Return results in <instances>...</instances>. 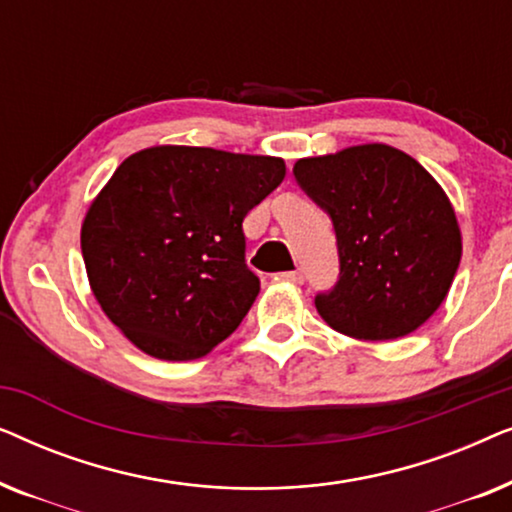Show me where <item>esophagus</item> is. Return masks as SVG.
<instances>
[{
  "instance_id": "obj_1",
  "label": "esophagus",
  "mask_w": 512,
  "mask_h": 512,
  "mask_svg": "<svg viewBox=\"0 0 512 512\" xmlns=\"http://www.w3.org/2000/svg\"><path fill=\"white\" fill-rule=\"evenodd\" d=\"M279 279H282V282H289V284H303L305 275L300 270H291V272H282Z\"/></svg>"
}]
</instances>
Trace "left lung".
<instances>
[{"mask_svg": "<svg viewBox=\"0 0 512 512\" xmlns=\"http://www.w3.org/2000/svg\"><path fill=\"white\" fill-rule=\"evenodd\" d=\"M300 188L331 216L340 277L321 319L356 340H396L443 303L461 261L457 216L436 179L387 144L300 158Z\"/></svg>", "mask_w": 512, "mask_h": 512, "instance_id": "left-lung-1", "label": "left lung"}]
</instances>
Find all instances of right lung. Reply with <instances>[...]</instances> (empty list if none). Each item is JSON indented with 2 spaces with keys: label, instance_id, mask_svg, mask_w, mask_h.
<instances>
[{
  "label": "right lung",
  "instance_id": "obj_1",
  "mask_svg": "<svg viewBox=\"0 0 512 512\" xmlns=\"http://www.w3.org/2000/svg\"><path fill=\"white\" fill-rule=\"evenodd\" d=\"M282 158L151 146L125 158L81 226L88 282L111 324L163 361H193L261 291L242 221L282 184Z\"/></svg>",
  "mask_w": 512,
  "mask_h": 512
}]
</instances>
